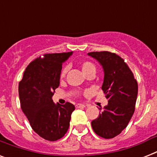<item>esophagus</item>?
<instances>
[{
  "mask_svg": "<svg viewBox=\"0 0 157 157\" xmlns=\"http://www.w3.org/2000/svg\"><path fill=\"white\" fill-rule=\"evenodd\" d=\"M77 108H84V107H86V104H82V103H78V104H76V106Z\"/></svg>",
  "mask_w": 157,
  "mask_h": 157,
  "instance_id": "34e87169",
  "label": "esophagus"
}]
</instances>
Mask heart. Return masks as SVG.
<instances>
[{
	"label": "heart",
	"instance_id": "heart-1",
	"mask_svg": "<svg viewBox=\"0 0 157 157\" xmlns=\"http://www.w3.org/2000/svg\"><path fill=\"white\" fill-rule=\"evenodd\" d=\"M81 69H82V71H83L85 75L88 73V72H90V71H95L96 70L95 66H94L91 62H89V61L83 62V63H81ZM66 72H67V68H64L63 70L62 71V73H61L62 77L65 76Z\"/></svg>",
	"mask_w": 157,
	"mask_h": 157
}]
</instances>
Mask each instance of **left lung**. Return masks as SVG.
<instances>
[{"mask_svg":"<svg viewBox=\"0 0 157 157\" xmlns=\"http://www.w3.org/2000/svg\"><path fill=\"white\" fill-rule=\"evenodd\" d=\"M103 67L102 90L108 103L97 119L91 121L94 131L104 139H112L129 124L135 109L138 83L124 59L114 53L101 51L88 53Z\"/></svg>","mask_w":157,"mask_h":157,"instance_id":"obj_1","label":"left lung"}]
</instances>
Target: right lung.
Listing matches in <instances>:
<instances>
[{"label":"right lung","instance_id":"obj_1","mask_svg":"<svg viewBox=\"0 0 157 157\" xmlns=\"http://www.w3.org/2000/svg\"><path fill=\"white\" fill-rule=\"evenodd\" d=\"M72 52L46 54L37 58L24 71L18 84L22 111L33 129L43 139L56 141L68 129L75 106L54 103L52 97L59 86L62 65Z\"/></svg>","mask_w":157,"mask_h":157}]
</instances>
